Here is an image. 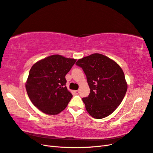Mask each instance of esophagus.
<instances>
[{"instance_id": "esophagus-1", "label": "esophagus", "mask_w": 153, "mask_h": 153, "mask_svg": "<svg viewBox=\"0 0 153 153\" xmlns=\"http://www.w3.org/2000/svg\"><path fill=\"white\" fill-rule=\"evenodd\" d=\"M75 93L77 94H78V93H79V91H78V90H76V91H75Z\"/></svg>"}]
</instances>
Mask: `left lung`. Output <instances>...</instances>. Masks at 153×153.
<instances>
[{
    "instance_id": "1",
    "label": "left lung",
    "mask_w": 153,
    "mask_h": 153,
    "mask_svg": "<svg viewBox=\"0 0 153 153\" xmlns=\"http://www.w3.org/2000/svg\"><path fill=\"white\" fill-rule=\"evenodd\" d=\"M76 65L82 68L90 88L89 96L82 98L88 113L95 119L108 116L121 104L127 91L122 69L100 53L79 59Z\"/></svg>"
}]
</instances>
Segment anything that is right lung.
Instances as JSON below:
<instances>
[{
	"instance_id": "obj_1",
	"label": "right lung",
	"mask_w": 153,
	"mask_h": 153,
	"mask_svg": "<svg viewBox=\"0 0 153 153\" xmlns=\"http://www.w3.org/2000/svg\"><path fill=\"white\" fill-rule=\"evenodd\" d=\"M76 61L53 55L32 66L25 87L36 107L49 115L57 114L66 108L73 95L67 89L65 76Z\"/></svg>"
}]
</instances>
